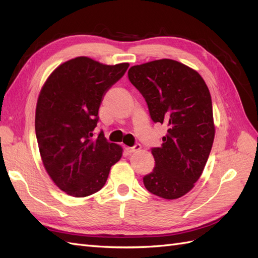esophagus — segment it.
<instances>
[{"label": "esophagus", "instance_id": "obj_1", "mask_svg": "<svg viewBox=\"0 0 258 258\" xmlns=\"http://www.w3.org/2000/svg\"><path fill=\"white\" fill-rule=\"evenodd\" d=\"M141 147H142L141 144H135V145L132 146V147H126V151H127L128 153H135V152L140 151Z\"/></svg>", "mask_w": 258, "mask_h": 258}]
</instances>
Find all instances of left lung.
Listing matches in <instances>:
<instances>
[{
	"label": "left lung",
	"instance_id": "left-lung-1",
	"mask_svg": "<svg viewBox=\"0 0 258 258\" xmlns=\"http://www.w3.org/2000/svg\"><path fill=\"white\" fill-rule=\"evenodd\" d=\"M128 79L147 103L154 123L165 124L161 147L152 149L153 172L143 177L150 193L176 200L194 187L215 136L212 98L195 70L169 58L128 70Z\"/></svg>",
	"mask_w": 258,
	"mask_h": 258
}]
</instances>
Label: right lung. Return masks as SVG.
<instances>
[{
  "label": "right lung",
  "instance_id": "right-lung-1",
  "mask_svg": "<svg viewBox=\"0 0 258 258\" xmlns=\"http://www.w3.org/2000/svg\"><path fill=\"white\" fill-rule=\"evenodd\" d=\"M128 67L75 57L54 70L42 87L35 111L38 150L53 182L71 196L100 190L122 157V147L107 142L103 132L94 139L93 131L104 94Z\"/></svg>",
  "mask_w": 258,
  "mask_h": 258
}]
</instances>
